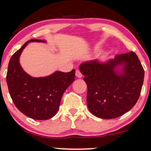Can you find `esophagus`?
<instances>
[{
  "label": "esophagus",
  "instance_id": "obj_1",
  "mask_svg": "<svg viewBox=\"0 0 151 151\" xmlns=\"http://www.w3.org/2000/svg\"><path fill=\"white\" fill-rule=\"evenodd\" d=\"M76 76L77 78H81L82 77V74H81V73L80 72V70H77L76 71Z\"/></svg>",
  "mask_w": 151,
  "mask_h": 151
}]
</instances>
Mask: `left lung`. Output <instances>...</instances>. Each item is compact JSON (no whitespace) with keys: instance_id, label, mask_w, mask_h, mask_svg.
<instances>
[{"instance_id":"1","label":"left lung","mask_w":151,"mask_h":151,"mask_svg":"<svg viewBox=\"0 0 151 151\" xmlns=\"http://www.w3.org/2000/svg\"><path fill=\"white\" fill-rule=\"evenodd\" d=\"M120 65V71L116 70ZM87 85L86 102L90 112L102 119L120 117L139 98L144 69L134 52L116 55L104 63L92 60L79 66Z\"/></svg>"}]
</instances>
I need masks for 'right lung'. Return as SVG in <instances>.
Listing matches in <instances>:
<instances>
[{
	"mask_svg": "<svg viewBox=\"0 0 151 151\" xmlns=\"http://www.w3.org/2000/svg\"><path fill=\"white\" fill-rule=\"evenodd\" d=\"M45 42L31 39L12 56L8 66L6 82L14 105L23 114L34 120H45L56 114L67 88L75 80V70L69 73L56 71L42 78H33L21 68L19 59L28 42Z\"/></svg>",
	"mask_w": 151,
	"mask_h": 151,
	"instance_id": "obj_1",
	"label": "right lung"
}]
</instances>
